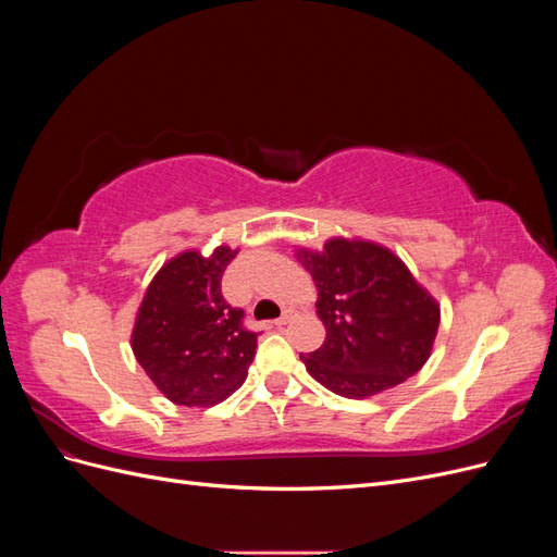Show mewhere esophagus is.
<instances>
[{
  "label": "esophagus",
  "mask_w": 557,
  "mask_h": 557,
  "mask_svg": "<svg viewBox=\"0 0 557 557\" xmlns=\"http://www.w3.org/2000/svg\"><path fill=\"white\" fill-rule=\"evenodd\" d=\"M290 318H293V311H290V309H285V311L281 313V318H276V320H274V323H276L278 327H281V325H288V323H290Z\"/></svg>",
  "instance_id": "1"
}]
</instances>
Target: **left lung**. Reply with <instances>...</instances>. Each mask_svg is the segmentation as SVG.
I'll list each match as a JSON object with an SVG mask.
<instances>
[{"label": "left lung", "instance_id": "left-lung-1", "mask_svg": "<svg viewBox=\"0 0 557 557\" xmlns=\"http://www.w3.org/2000/svg\"><path fill=\"white\" fill-rule=\"evenodd\" d=\"M311 274L325 342L299 356L327 391L364 399L411 379L430 358L440 305L391 248L334 237L323 250L297 248Z\"/></svg>", "mask_w": 557, "mask_h": 557}]
</instances>
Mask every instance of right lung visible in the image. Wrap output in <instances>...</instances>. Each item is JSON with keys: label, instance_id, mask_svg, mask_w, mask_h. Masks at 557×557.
<instances>
[{"label": "right lung", "instance_id": "add662e5", "mask_svg": "<svg viewBox=\"0 0 557 557\" xmlns=\"http://www.w3.org/2000/svg\"><path fill=\"white\" fill-rule=\"evenodd\" d=\"M239 248L183 250L148 283L132 327L134 358L181 407H213L246 381L258 334L223 299L221 278Z\"/></svg>", "mask_w": 557, "mask_h": 557}]
</instances>
